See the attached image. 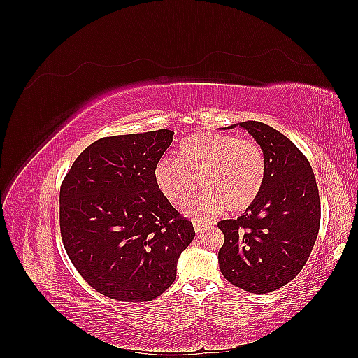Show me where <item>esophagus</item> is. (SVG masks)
Listing matches in <instances>:
<instances>
[{
    "label": "esophagus",
    "mask_w": 358,
    "mask_h": 358,
    "mask_svg": "<svg viewBox=\"0 0 358 358\" xmlns=\"http://www.w3.org/2000/svg\"><path fill=\"white\" fill-rule=\"evenodd\" d=\"M192 225H194V230H196V233H203V231L209 227V224L199 222V221H194Z\"/></svg>",
    "instance_id": "esophagus-1"
}]
</instances>
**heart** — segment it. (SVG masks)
Listing matches in <instances>:
<instances>
[{
    "label": "heart",
    "instance_id": "obj_1",
    "mask_svg": "<svg viewBox=\"0 0 358 358\" xmlns=\"http://www.w3.org/2000/svg\"><path fill=\"white\" fill-rule=\"evenodd\" d=\"M267 159L255 140L222 133H199L179 145L178 159L162 158L154 170L155 185L173 206H182L201 183L185 212L203 220L229 208L246 210L262 194Z\"/></svg>",
    "mask_w": 358,
    "mask_h": 358
}]
</instances>
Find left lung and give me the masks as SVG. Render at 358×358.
I'll list each match as a JSON object with an SVG mask.
<instances>
[{
  "instance_id": "1",
  "label": "left lung",
  "mask_w": 358,
  "mask_h": 358,
  "mask_svg": "<svg viewBox=\"0 0 358 358\" xmlns=\"http://www.w3.org/2000/svg\"><path fill=\"white\" fill-rule=\"evenodd\" d=\"M236 125L263 148L267 178L242 216L218 222V262L229 282L263 294L288 284L306 264L320 230V194L309 161L288 137L257 121L227 128Z\"/></svg>"
}]
</instances>
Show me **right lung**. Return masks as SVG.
<instances>
[{"instance_id": "add662e5", "label": "right lung", "mask_w": 358, "mask_h": 358, "mask_svg": "<svg viewBox=\"0 0 358 358\" xmlns=\"http://www.w3.org/2000/svg\"><path fill=\"white\" fill-rule=\"evenodd\" d=\"M173 131L96 140L76 158L59 192L64 248L94 289L119 301H149L176 279L196 236L155 185Z\"/></svg>"}]
</instances>
